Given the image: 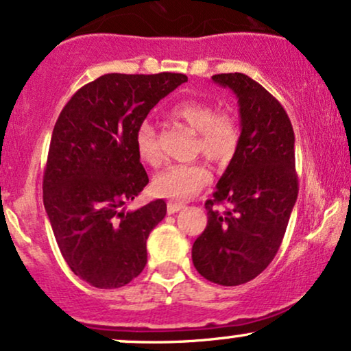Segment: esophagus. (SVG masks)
I'll list each match as a JSON object with an SVG mask.
<instances>
[{"label":"esophagus","mask_w":351,"mask_h":351,"mask_svg":"<svg viewBox=\"0 0 351 351\" xmlns=\"http://www.w3.org/2000/svg\"><path fill=\"white\" fill-rule=\"evenodd\" d=\"M168 214H175V213H178V210H181L184 208V204L183 202H168Z\"/></svg>","instance_id":"obj_1"}]
</instances>
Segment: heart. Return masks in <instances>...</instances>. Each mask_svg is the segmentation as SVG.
<instances>
[{
    "instance_id": "obj_1",
    "label": "heart",
    "mask_w": 351,
    "mask_h": 351,
    "mask_svg": "<svg viewBox=\"0 0 351 351\" xmlns=\"http://www.w3.org/2000/svg\"><path fill=\"white\" fill-rule=\"evenodd\" d=\"M171 117L191 130H196L194 152L210 162L227 163L235 157L242 142L240 122L229 111H217L209 101L184 99L171 108ZM135 150L138 158L149 167L162 163L158 134L150 122H142L135 130ZM210 181V171L204 163L170 165L152 181L157 196L173 201H186L199 193Z\"/></svg>"
}]
</instances>
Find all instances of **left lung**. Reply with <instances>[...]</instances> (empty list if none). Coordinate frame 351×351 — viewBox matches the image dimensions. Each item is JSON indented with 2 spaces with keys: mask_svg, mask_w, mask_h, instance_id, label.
Masks as SVG:
<instances>
[{
  "mask_svg": "<svg viewBox=\"0 0 351 351\" xmlns=\"http://www.w3.org/2000/svg\"><path fill=\"white\" fill-rule=\"evenodd\" d=\"M213 80L237 95L242 142L206 201L208 226L193 243V263L206 280L239 286L271 263L285 237L299 193L294 130L280 101L255 80L243 73Z\"/></svg>",
  "mask_w": 351,
  "mask_h": 351,
  "instance_id": "1",
  "label": "left lung"
}]
</instances>
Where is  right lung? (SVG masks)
Segmentation results:
<instances>
[{"label": "right lung", "instance_id": "obj_1", "mask_svg": "<svg viewBox=\"0 0 351 351\" xmlns=\"http://www.w3.org/2000/svg\"><path fill=\"white\" fill-rule=\"evenodd\" d=\"M183 73H108L84 84L62 109L44 168V206L71 271L99 289L121 288L147 263V239L167 214L163 199L122 206L149 184L135 130Z\"/></svg>", "mask_w": 351, "mask_h": 351}]
</instances>
